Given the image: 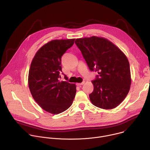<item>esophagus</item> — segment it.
I'll return each instance as SVG.
<instances>
[{
    "instance_id": "esophagus-1",
    "label": "esophagus",
    "mask_w": 150,
    "mask_h": 150,
    "mask_svg": "<svg viewBox=\"0 0 150 150\" xmlns=\"http://www.w3.org/2000/svg\"><path fill=\"white\" fill-rule=\"evenodd\" d=\"M84 83H85V82H84V81H83V82H81V83H76V85H78V86H80V85H83Z\"/></svg>"
}]
</instances>
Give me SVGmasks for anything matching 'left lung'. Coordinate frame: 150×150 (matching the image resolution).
<instances>
[{
  "label": "left lung",
  "instance_id": "obj_1",
  "mask_svg": "<svg viewBox=\"0 0 150 150\" xmlns=\"http://www.w3.org/2000/svg\"><path fill=\"white\" fill-rule=\"evenodd\" d=\"M75 42L90 70L98 74L92 81L94 90L89 95L91 103L103 109L116 108L131 87L130 66L126 56L104 38H77Z\"/></svg>",
  "mask_w": 150,
  "mask_h": 150
}]
</instances>
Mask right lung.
<instances>
[{"label": "right lung", "mask_w": 150, "mask_h": 150, "mask_svg": "<svg viewBox=\"0 0 150 150\" xmlns=\"http://www.w3.org/2000/svg\"><path fill=\"white\" fill-rule=\"evenodd\" d=\"M74 41L54 40L47 42L38 50L31 64L28 85L31 95L42 109L52 114L67 110L76 94L74 83L59 81L62 72L61 57ZM64 76L68 80L65 75Z\"/></svg>", "instance_id": "right-lung-1"}]
</instances>
